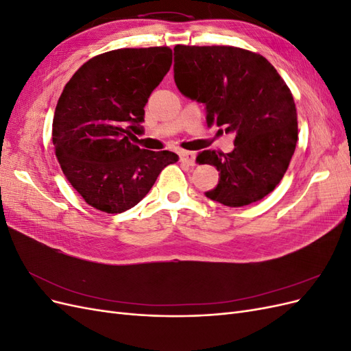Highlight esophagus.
Returning <instances> with one entry per match:
<instances>
[{
	"instance_id": "1",
	"label": "esophagus",
	"mask_w": 351,
	"mask_h": 351,
	"mask_svg": "<svg viewBox=\"0 0 351 351\" xmlns=\"http://www.w3.org/2000/svg\"><path fill=\"white\" fill-rule=\"evenodd\" d=\"M178 155H180V161H182V162H184V164H187V165H190V167H193V165H195L196 155H195L193 152H189V151H180V152H178Z\"/></svg>"
}]
</instances>
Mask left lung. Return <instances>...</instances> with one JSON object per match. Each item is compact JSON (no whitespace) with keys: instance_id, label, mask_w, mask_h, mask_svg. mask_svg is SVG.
Listing matches in <instances>:
<instances>
[{"instance_id":"1","label":"left lung","mask_w":351,"mask_h":351,"mask_svg":"<svg viewBox=\"0 0 351 351\" xmlns=\"http://www.w3.org/2000/svg\"><path fill=\"white\" fill-rule=\"evenodd\" d=\"M174 56L178 90L205 105L208 127L236 133L232 152L204 151L196 158L219 171L206 197L231 208L263 199L281 182L295 149L289 86L267 58L247 49L177 45Z\"/></svg>"}]
</instances>
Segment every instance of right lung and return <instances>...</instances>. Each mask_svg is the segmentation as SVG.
I'll return each instance as SVG.
<instances>
[{
	"label": "right lung",
	"mask_w": 351,
	"mask_h": 351,
	"mask_svg": "<svg viewBox=\"0 0 351 351\" xmlns=\"http://www.w3.org/2000/svg\"><path fill=\"white\" fill-rule=\"evenodd\" d=\"M171 64L168 47L114 49L84 62L64 86L52 143L66 178L95 209L121 214L133 208L178 161L174 152L133 143L143 132L147 98Z\"/></svg>",
	"instance_id": "1"
}]
</instances>
